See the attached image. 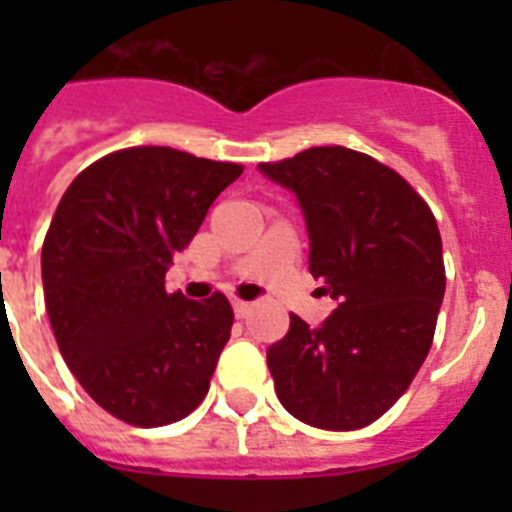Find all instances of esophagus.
Wrapping results in <instances>:
<instances>
[{"instance_id": "1", "label": "esophagus", "mask_w": 512, "mask_h": 512, "mask_svg": "<svg viewBox=\"0 0 512 512\" xmlns=\"http://www.w3.org/2000/svg\"><path fill=\"white\" fill-rule=\"evenodd\" d=\"M233 310L238 318H248L253 310V302H246V300H233Z\"/></svg>"}]
</instances>
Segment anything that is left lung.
<instances>
[{
    "label": "left lung",
    "mask_w": 512,
    "mask_h": 512,
    "mask_svg": "<svg viewBox=\"0 0 512 512\" xmlns=\"http://www.w3.org/2000/svg\"><path fill=\"white\" fill-rule=\"evenodd\" d=\"M297 194L310 274L338 300L320 328L289 315L266 364L279 402L325 431H356L405 395L431 351L446 269L428 202L395 169L343 146L259 164Z\"/></svg>",
    "instance_id": "1"
}]
</instances>
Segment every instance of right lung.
<instances>
[{
	"instance_id": "add662e5",
	"label": "right lung",
	"mask_w": 512,
	"mask_h": 512,
	"mask_svg": "<svg viewBox=\"0 0 512 512\" xmlns=\"http://www.w3.org/2000/svg\"><path fill=\"white\" fill-rule=\"evenodd\" d=\"M241 164L169 146L107 153L63 192L43 241L53 336L87 395L117 420L158 428L210 390L230 338L223 292H166V269L200 230Z\"/></svg>"
}]
</instances>
